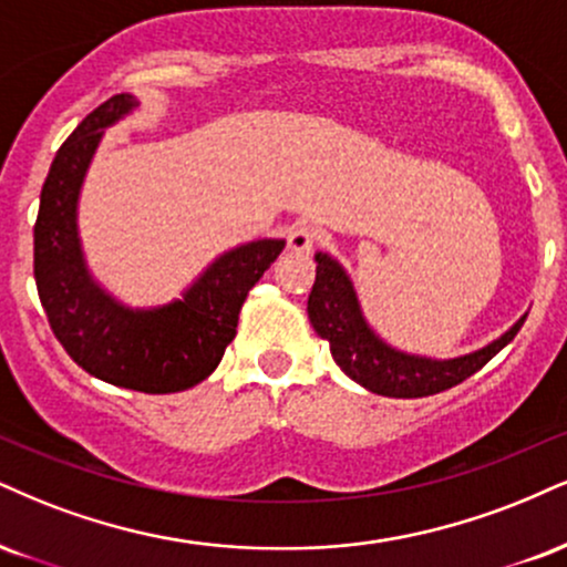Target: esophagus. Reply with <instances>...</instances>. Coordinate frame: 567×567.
I'll use <instances>...</instances> for the list:
<instances>
[{"mask_svg": "<svg viewBox=\"0 0 567 567\" xmlns=\"http://www.w3.org/2000/svg\"><path fill=\"white\" fill-rule=\"evenodd\" d=\"M319 240V231L311 224H296L288 231V248L292 254H311V248Z\"/></svg>", "mask_w": 567, "mask_h": 567, "instance_id": "34e87169", "label": "esophagus"}]
</instances>
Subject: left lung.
I'll return each mask as SVG.
<instances>
[{
  "mask_svg": "<svg viewBox=\"0 0 567 567\" xmlns=\"http://www.w3.org/2000/svg\"><path fill=\"white\" fill-rule=\"evenodd\" d=\"M309 319L319 338L330 343L336 364L367 391L391 399H422L460 385L486 367L520 330L525 317L486 349L460 359L409 357L385 346L361 317L351 279L327 254H317V279L309 296Z\"/></svg>",
  "mask_w": 567,
  "mask_h": 567,
  "instance_id": "1",
  "label": "left lung"
}]
</instances>
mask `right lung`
Returning a JSON list of instances; mask_svg holds the SVG:
<instances>
[{"mask_svg":"<svg viewBox=\"0 0 567 567\" xmlns=\"http://www.w3.org/2000/svg\"><path fill=\"white\" fill-rule=\"evenodd\" d=\"M136 107L113 94L94 107L54 155L33 224V277L54 338L81 370L142 393H179L208 378L237 336L240 309L285 240H256L210 264L182 301L132 311L89 277L76 203L102 128Z\"/></svg>","mask_w":567,"mask_h":567,"instance_id":"obj_1","label":"right lung"}]
</instances>
